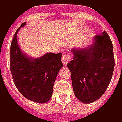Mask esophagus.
<instances>
[{"instance_id":"34e87169","label":"esophagus","mask_w":122,"mask_h":122,"mask_svg":"<svg viewBox=\"0 0 122 122\" xmlns=\"http://www.w3.org/2000/svg\"><path fill=\"white\" fill-rule=\"evenodd\" d=\"M71 60V57L67 53H64L62 54V62L64 64V65L66 66L67 64L70 62Z\"/></svg>"}]
</instances>
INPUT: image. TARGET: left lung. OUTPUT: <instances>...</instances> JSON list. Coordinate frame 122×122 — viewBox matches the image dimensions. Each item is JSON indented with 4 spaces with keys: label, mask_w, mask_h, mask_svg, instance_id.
Returning <instances> with one entry per match:
<instances>
[{
    "label": "left lung",
    "mask_w": 122,
    "mask_h": 122,
    "mask_svg": "<svg viewBox=\"0 0 122 122\" xmlns=\"http://www.w3.org/2000/svg\"><path fill=\"white\" fill-rule=\"evenodd\" d=\"M73 60L68 63L74 95L84 103L94 102L104 94L112 78L115 62L113 44L107 32L93 37L82 49L72 48Z\"/></svg>",
    "instance_id": "8db88e82"
}]
</instances>
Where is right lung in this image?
Segmentation results:
<instances>
[{"label": "right lung", "mask_w": 122, "mask_h": 122, "mask_svg": "<svg viewBox=\"0 0 122 122\" xmlns=\"http://www.w3.org/2000/svg\"><path fill=\"white\" fill-rule=\"evenodd\" d=\"M25 25L23 23L18 28L10 44V70L16 87L25 98L45 103L51 99L56 76L63 66L62 53L50 52L37 58L26 56L17 39L19 30Z\"/></svg>", "instance_id": "obj_1"}]
</instances>
